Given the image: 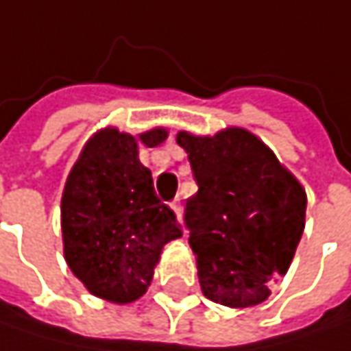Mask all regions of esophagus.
Wrapping results in <instances>:
<instances>
[{"mask_svg": "<svg viewBox=\"0 0 351 351\" xmlns=\"http://www.w3.org/2000/svg\"><path fill=\"white\" fill-rule=\"evenodd\" d=\"M169 207L173 208V213H175V215H176V219L180 221V213H182V207H180V201H178V199H175V201H173V203H171Z\"/></svg>", "mask_w": 351, "mask_h": 351, "instance_id": "obj_1", "label": "esophagus"}]
</instances>
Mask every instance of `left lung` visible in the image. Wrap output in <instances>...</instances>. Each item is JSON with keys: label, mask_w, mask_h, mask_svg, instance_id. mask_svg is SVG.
<instances>
[{"label": "left lung", "mask_w": 351, "mask_h": 351, "mask_svg": "<svg viewBox=\"0 0 351 351\" xmlns=\"http://www.w3.org/2000/svg\"><path fill=\"white\" fill-rule=\"evenodd\" d=\"M176 143L199 184L186 201L184 225L205 298L227 307L265 302L303 235V186L245 128L215 136L180 130Z\"/></svg>", "instance_id": "obj_1"}]
</instances>
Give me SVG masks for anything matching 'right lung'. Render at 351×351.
I'll list each match as a JSON object with an SVG mask.
<instances>
[{
  "instance_id": "1",
  "label": "right lung",
  "mask_w": 351,
  "mask_h": 351,
  "mask_svg": "<svg viewBox=\"0 0 351 351\" xmlns=\"http://www.w3.org/2000/svg\"><path fill=\"white\" fill-rule=\"evenodd\" d=\"M169 132L98 130L82 148L62 195L64 257L84 287L106 302L132 303L152 281L160 251L182 235L175 213L154 193L138 144L158 146Z\"/></svg>"
}]
</instances>
